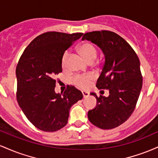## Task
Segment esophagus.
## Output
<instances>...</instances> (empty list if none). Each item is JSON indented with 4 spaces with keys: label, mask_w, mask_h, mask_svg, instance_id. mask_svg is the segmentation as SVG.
Returning <instances> with one entry per match:
<instances>
[{
    "label": "esophagus",
    "mask_w": 158,
    "mask_h": 158,
    "mask_svg": "<svg viewBox=\"0 0 158 158\" xmlns=\"http://www.w3.org/2000/svg\"><path fill=\"white\" fill-rule=\"evenodd\" d=\"M81 93H82V95H83V97L85 98V97H88V96H89V93L87 91H85V90H83V91H81Z\"/></svg>",
    "instance_id": "obj_1"
}]
</instances>
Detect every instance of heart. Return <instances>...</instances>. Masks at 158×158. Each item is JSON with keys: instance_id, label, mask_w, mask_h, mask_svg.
Listing matches in <instances>:
<instances>
[{"instance_id": "b5f03b06", "label": "heart", "mask_w": 158, "mask_h": 158, "mask_svg": "<svg viewBox=\"0 0 158 158\" xmlns=\"http://www.w3.org/2000/svg\"><path fill=\"white\" fill-rule=\"evenodd\" d=\"M80 55L86 60L88 62L95 60L97 55V50L95 47L90 43H84L78 48ZM68 52H65L63 54L62 59H61V66L63 68L66 67L67 61H68ZM94 79V76L91 74L87 76H77L74 78L73 82L79 87L82 88H85L88 86L89 81Z\"/></svg>"}]
</instances>
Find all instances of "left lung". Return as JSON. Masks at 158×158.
Instances as JSON below:
<instances>
[{"label":"left lung","mask_w":158,"mask_h":158,"mask_svg":"<svg viewBox=\"0 0 158 158\" xmlns=\"http://www.w3.org/2000/svg\"><path fill=\"white\" fill-rule=\"evenodd\" d=\"M85 39L97 44L104 54L97 87L109 91L107 97L90 93L97 99V106L88 111V119L98 128L112 129L126 122L135 110L143 85L140 63L129 44L115 32H87L81 39Z\"/></svg>","instance_id":"left-lung-1"}]
</instances>
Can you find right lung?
Listing matches in <instances>:
<instances>
[{
  "mask_svg": "<svg viewBox=\"0 0 158 158\" xmlns=\"http://www.w3.org/2000/svg\"><path fill=\"white\" fill-rule=\"evenodd\" d=\"M83 33L48 32L27 47L16 67L17 101L27 118L44 131L52 132L67 125L73 105L83 98L74 86L64 94L55 92L57 74L62 72L65 50Z\"/></svg>",
  "mask_w": 158,
  "mask_h": 158,
  "instance_id": "right-lung-1",
  "label": "right lung"
}]
</instances>
